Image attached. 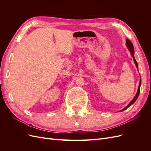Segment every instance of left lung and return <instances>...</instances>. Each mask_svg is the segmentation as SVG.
Returning a JSON list of instances; mask_svg holds the SVG:
<instances>
[{
	"mask_svg": "<svg viewBox=\"0 0 151 151\" xmlns=\"http://www.w3.org/2000/svg\"><path fill=\"white\" fill-rule=\"evenodd\" d=\"M126 45H127V48H128V49L129 50V51L130 52V53H131V55H132V57L134 58V63H135V65H136V67H137V69H138V64H137V61L135 60V57H134V46H133V44H132V43L130 42V41L129 40V39H127V40H126ZM140 85H141V79H140V82H139V88H138V91H137V94H135V97L134 98V99L132 100V101L127 105V106L125 108H123V109H122V110L120 111H123V110H125L126 109H127L128 108H129L130 106H131V105L133 104L135 101H136V99H137V98H138V96H139V93H140Z\"/></svg>",
	"mask_w": 151,
	"mask_h": 151,
	"instance_id": "1",
	"label": "left lung"
}]
</instances>
